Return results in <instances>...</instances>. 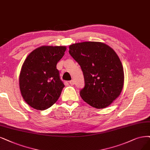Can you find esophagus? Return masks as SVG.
I'll list each match as a JSON object with an SVG mask.
<instances>
[{
    "label": "esophagus",
    "mask_w": 150,
    "mask_h": 150,
    "mask_svg": "<svg viewBox=\"0 0 150 150\" xmlns=\"http://www.w3.org/2000/svg\"><path fill=\"white\" fill-rule=\"evenodd\" d=\"M69 83H70V85H74V80H70V81H69Z\"/></svg>",
    "instance_id": "obj_1"
}]
</instances>
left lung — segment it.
<instances>
[{"instance_id":"left-lung-1","label":"left lung","mask_w":150,"mask_h":150,"mask_svg":"<svg viewBox=\"0 0 150 150\" xmlns=\"http://www.w3.org/2000/svg\"><path fill=\"white\" fill-rule=\"evenodd\" d=\"M69 54L80 65L85 87L80 95L86 103L97 109L108 107L122 90V65L113 49L101 42L71 44Z\"/></svg>"}]
</instances>
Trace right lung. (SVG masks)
<instances>
[{
    "instance_id": "add662e5",
    "label": "right lung",
    "mask_w": 150,
    "mask_h": 150,
    "mask_svg": "<svg viewBox=\"0 0 150 150\" xmlns=\"http://www.w3.org/2000/svg\"><path fill=\"white\" fill-rule=\"evenodd\" d=\"M66 46H43L33 51L24 61L19 76L21 96L33 108L43 110L57 101L65 85L56 69Z\"/></svg>"
}]
</instances>
